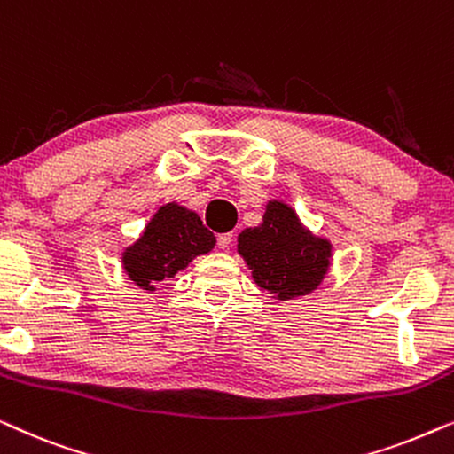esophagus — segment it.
I'll list each match as a JSON object with an SVG mask.
<instances>
[{
  "label": "esophagus",
  "instance_id": "34e87169",
  "mask_svg": "<svg viewBox=\"0 0 454 454\" xmlns=\"http://www.w3.org/2000/svg\"><path fill=\"white\" fill-rule=\"evenodd\" d=\"M231 241H233V233H221L219 238H216V244H219L221 250H229V247H231Z\"/></svg>",
  "mask_w": 454,
  "mask_h": 454
}]
</instances>
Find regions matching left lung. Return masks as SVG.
I'll list each match as a JSON object with an SVG mask.
<instances>
[{"mask_svg":"<svg viewBox=\"0 0 454 454\" xmlns=\"http://www.w3.org/2000/svg\"><path fill=\"white\" fill-rule=\"evenodd\" d=\"M238 254L260 291L287 301L320 287L331 270L333 244L309 231L287 202L269 200L262 223L238 235Z\"/></svg>","mask_w":454,"mask_h":454,"instance_id":"8db88e82","label":"left lung"}]
</instances>
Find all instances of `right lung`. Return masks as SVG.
Listing matches in <instances>:
<instances>
[{"label":"right lung","instance_id":"1","mask_svg":"<svg viewBox=\"0 0 454 454\" xmlns=\"http://www.w3.org/2000/svg\"><path fill=\"white\" fill-rule=\"evenodd\" d=\"M215 244V235L194 210L167 202L157 208L140 238L121 252V269L140 289L154 291V283L185 270L192 260L208 254Z\"/></svg>","mask_w":454,"mask_h":454}]
</instances>
